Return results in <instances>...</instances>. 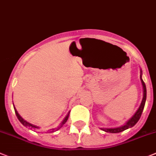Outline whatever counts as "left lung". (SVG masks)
Listing matches in <instances>:
<instances>
[{
	"mask_svg": "<svg viewBox=\"0 0 156 156\" xmlns=\"http://www.w3.org/2000/svg\"><path fill=\"white\" fill-rule=\"evenodd\" d=\"M141 83H142L143 85V99L142 101H141V103L140 105L139 108L137 110V112L135 113V114L127 122V123L124 124V125L121 126V127H116V128H101L102 130H104L106 132H109V133H120L123 131V130H127V129L130 128V127H132L135 125L136 123H137V121L139 120V119L141 118V113L143 112V109H144V104H145V101H146V86H145V84H144V81L141 78Z\"/></svg>",
	"mask_w": 156,
	"mask_h": 156,
	"instance_id": "1",
	"label": "left lung"
}]
</instances>
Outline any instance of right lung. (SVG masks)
<instances>
[{"label": "right lung", "instance_id": "1", "mask_svg": "<svg viewBox=\"0 0 156 156\" xmlns=\"http://www.w3.org/2000/svg\"><path fill=\"white\" fill-rule=\"evenodd\" d=\"M14 109H15V114H16V116H17V117H18V119H19V120L21 122V123H22V124H23L24 126H25V127H29V129H33V130H36V129L39 128V127H37V126L33 125V124H32V123H29V122L26 121V120H24V119L22 118V116H21L19 114V113L17 112V110H16V109H15V107H14ZM68 116H69V113H68V114L67 115V116H66V117L64 119V120H63V121H62V123H61V124H60V126H58V127H57V128H53V129H50V130H47V133L54 132V131H56V130H59V129H60V128H61V127H62L63 126H64V123H65L66 122H67V120H68Z\"/></svg>", "mask_w": 156, "mask_h": 156}]
</instances>
